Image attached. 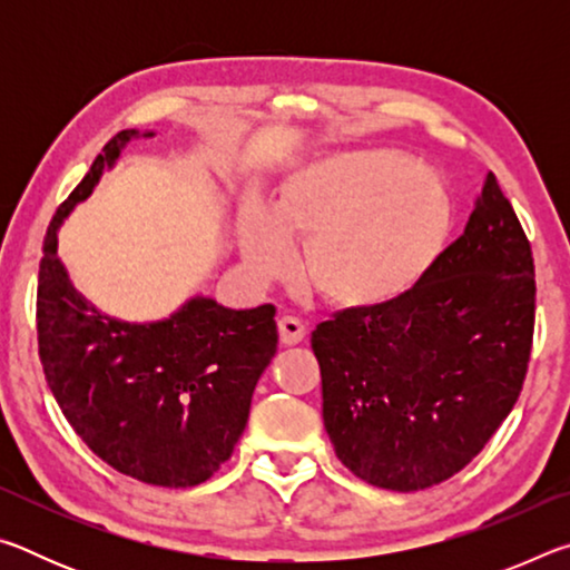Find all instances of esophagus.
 I'll list each match as a JSON object with an SVG mask.
<instances>
[{
    "label": "esophagus",
    "instance_id": "1",
    "mask_svg": "<svg viewBox=\"0 0 570 570\" xmlns=\"http://www.w3.org/2000/svg\"><path fill=\"white\" fill-rule=\"evenodd\" d=\"M306 336V326L302 320H296V316H282L278 320V340H282L284 346H294L298 342H304Z\"/></svg>",
    "mask_w": 570,
    "mask_h": 570
}]
</instances>
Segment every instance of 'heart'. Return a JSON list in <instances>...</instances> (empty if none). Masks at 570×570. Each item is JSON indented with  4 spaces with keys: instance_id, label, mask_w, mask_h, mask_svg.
Wrapping results in <instances>:
<instances>
[{
    "instance_id": "b5f03b06",
    "label": "heart",
    "mask_w": 570,
    "mask_h": 570,
    "mask_svg": "<svg viewBox=\"0 0 570 570\" xmlns=\"http://www.w3.org/2000/svg\"><path fill=\"white\" fill-rule=\"evenodd\" d=\"M452 218V196L435 173L400 153L344 150L294 170L272 214L246 206L238 240L258 282L288 272L286 240H296L298 268L316 294L342 312H377L428 276Z\"/></svg>"
}]
</instances>
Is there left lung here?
Listing matches in <instances>:
<instances>
[{
  "instance_id": "1",
  "label": "left lung",
  "mask_w": 570,
  "mask_h": 570,
  "mask_svg": "<svg viewBox=\"0 0 570 570\" xmlns=\"http://www.w3.org/2000/svg\"><path fill=\"white\" fill-rule=\"evenodd\" d=\"M533 324V250L488 173L462 236L407 296L312 332L336 458L397 493L455 475L518 402Z\"/></svg>"
}]
</instances>
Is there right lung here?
I'll use <instances>...</instances> for the list:
<instances>
[{
    "label": "right lung",
    "instance_id": "obj_1",
    "mask_svg": "<svg viewBox=\"0 0 570 570\" xmlns=\"http://www.w3.org/2000/svg\"><path fill=\"white\" fill-rule=\"evenodd\" d=\"M132 138L138 130L115 135L47 228L37 342L57 404L95 455L148 485L193 488L246 430L256 382L276 354V308L236 312L196 296L168 320L128 324L77 292L57 256V230Z\"/></svg>",
    "mask_w": 570,
    "mask_h": 570
}]
</instances>
